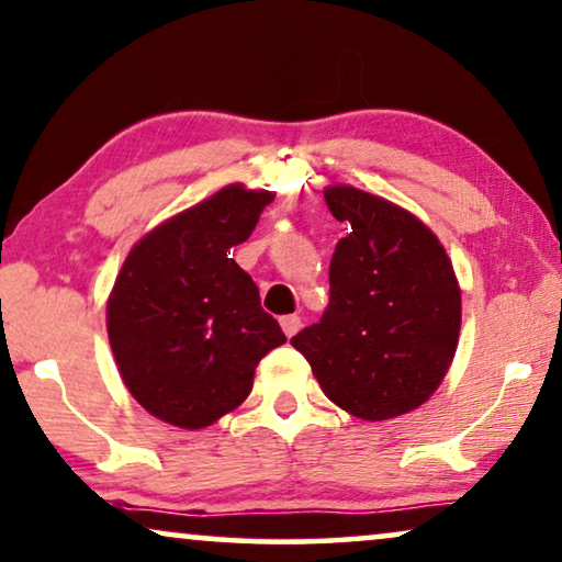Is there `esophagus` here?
Segmentation results:
<instances>
[{"mask_svg":"<svg viewBox=\"0 0 562 562\" xmlns=\"http://www.w3.org/2000/svg\"><path fill=\"white\" fill-rule=\"evenodd\" d=\"M281 329H283V335H286V337H294L296 331L301 329V316H296V314L281 316Z\"/></svg>","mask_w":562,"mask_h":562,"instance_id":"1","label":"esophagus"}]
</instances>
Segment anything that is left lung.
<instances>
[{
	"mask_svg": "<svg viewBox=\"0 0 562 562\" xmlns=\"http://www.w3.org/2000/svg\"><path fill=\"white\" fill-rule=\"evenodd\" d=\"M347 225L329 263L322 319L291 337L324 395L364 420H387L434 395L457 352L461 291L434 233L355 187L324 192Z\"/></svg>",
	"mask_w": 562,
	"mask_h": 562,
	"instance_id": "1",
	"label": "left lung"
}]
</instances>
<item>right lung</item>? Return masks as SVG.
Returning a JSON list of instances; mask_svg holds the SVG:
<instances>
[{"label":"right lung","mask_w":562,"mask_h":562,"mask_svg":"<svg viewBox=\"0 0 562 562\" xmlns=\"http://www.w3.org/2000/svg\"><path fill=\"white\" fill-rule=\"evenodd\" d=\"M271 192L223 187L142 238L109 299V341L128 393L151 416L205 428L238 408L261 357L286 341L231 248Z\"/></svg>","instance_id":"obj_1"}]
</instances>
